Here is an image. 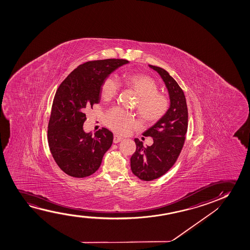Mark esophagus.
<instances>
[{
    "mask_svg": "<svg viewBox=\"0 0 250 250\" xmlns=\"http://www.w3.org/2000/svg\"><path fill=\"white\" fill-rule=\"evenodd\" d=\"M122 140H123V137H120L118 135H114L113 136V143L114 144H118V143H120V141Z\"/></svg>",
    "mask_w": 250,
    "mask_h": 250,
    "instance_id": "obj_1",
    "label": "esophagus"
}]
</instances>
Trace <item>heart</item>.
Returning a JSON list of instances; mask_svg holds the SVG:
<instances>
[{
  "label": "heart",
  "instance_id": "1",
  "mask_svg": "<svg viewBox=\"0 0 250 250\" xmlns=\"http://www.w3.org/2000/svg\"><path fill=\"white\" fill-rule=\"evenodd\" d=\"M123 83L138 96L137 110L145 121L155 122L164 116L169 107V101L167 96L158 93L157 84L151 77L143 73L125 74ZM119 89L116 79L107 77L101 85V96L104 101H110L117 96ZM104 122L111 130L121 135L129 133L139 124L132 113L120 107L110 109L104 117Z\"/></svg>",
  "mask_w": 250,
  "mask_h": 250
}]
</instances>
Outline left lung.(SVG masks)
Segmentation results:
<instances>
[{"instance_id":"left-lung-1","label":"left lung","mask_w":250,"mask_h":250,"mask_svg":"<svg viewBox=\"0 0 250 250\" xmlns=\"http://www.w3.org/2000/svg\"><path fill=\"white\" fill-rule=\"evenodd\" d=\"M148 66L161 76L167 89L170 104L164 116L143 133L145 137H153L154 144L144 147V143L138 138L134 139L137 149L130 158V168L134 175L144 181L160 178L174 165L185 144L188 129L185 93L165 69Z\"/></svg>"}]
</instances>
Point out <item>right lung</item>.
Masks as SVG:
<instances>
[{
	"label": "right lung",
	"instance_id": "obj_1",
	"mask_svg": "<svg viewBox=\"0 0 250 250\" xmlns=\"http://www.w3.org/2000/svg\"><path fill=\"white\" fill-rule=\"evenodd\" d=\"M128 63L122 59L85 62L59 86L48 122V145L59 167L69 176L85 178L96 172L113 144V133L106 128L94 134L83 130L84 113L100 103L103 80Z\"/></svg>",
	"mask_w": 250,
	"mask_h": 250
}]
</instances>
